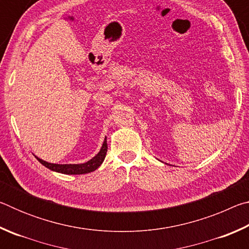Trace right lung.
I'll list each match as a JSON object with an SVG mask.
<instances>
[{"mask_svg":"<svg viewBox=\"0 0 249 249\" xmlns=\"http://www.w3.org/2000/svg\"><path fill=\"white\" fill-rule=\"evenodd\" d=\"M107 137H105L102 148H101V150L99 151V154L86 163H80V165H58V163H50L47 161H44V160L39 159L38 157L36 158L41 165H44L46 168H48V169L53 171L61 172V174H65V175H83V174H89V172H92L95 169H98V168L101 166V163L103 162L105 155H107Z\"/></svg>","mask_w":249,"mask_h":249,"instance_id":"add662e5","label":"right lung"}]
</instances>
